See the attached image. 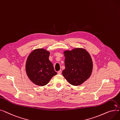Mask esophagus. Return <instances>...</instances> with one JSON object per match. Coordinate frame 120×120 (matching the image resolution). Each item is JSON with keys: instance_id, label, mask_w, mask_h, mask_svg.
<instances>
[{"instance_id": "1", "label": "esophagus", "mask_w": 120, "mask_h": 120, "mask_svg": "<svg viewBox=\"0 0 120 120\" xmlns=\"http://www.w3.org/2000/svg\"><path fill=\"white\" fill-rule=\"evenodd\" d=\"M61 72H62L61 70H60V71H59L57 72V73H58V74H61Z\"/></svg>"}]
</instances>
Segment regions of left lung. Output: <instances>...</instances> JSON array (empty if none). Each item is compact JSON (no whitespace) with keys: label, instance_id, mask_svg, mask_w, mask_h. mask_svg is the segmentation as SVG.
<instances>
[{"label":"left lung","instance_id":"1","mask_svg":"<svg viewBox=\"0 0 120 120\" xmlns=\"http://www.w3.org/2000/svg\"><path fill=\"white\" fill-rule=\"evenodd\" d=\"M65 68L62 74L68 82L79 86L90 78L93 69V63L90 53L83 48H75L64 52Z\"/></svg>","mask_w":120,"mask_h":120}]
</instances>
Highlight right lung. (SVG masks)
<instances>
[{
	"label": "right lung",
	"instance_id": "1",
	"mask_svg": "<svg viewBox=\"0 0 120 120\" xmlns=\"http://www.w3.org/2000/svg\"><path fill=\"white\" fill-rule=\"evenodd\" d=\"M49 52L44 49H37L28 56L26 71L30 80L34 84L44 86L57 74L49 57Z\"/></svg>",
	"mask_w": 120,
	"mask_h": 120
}]
</instances>
